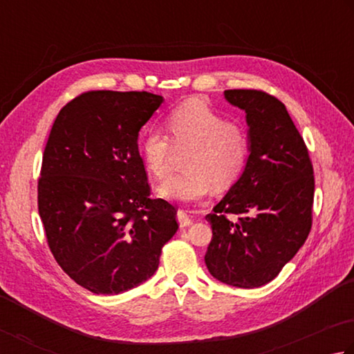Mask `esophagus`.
Here are the masks:
<instances>
[{"instance_id": "34e87169", "label": "esophagus", "mask_w": 354, "mask_h": 354, "mask_svg": "<svg viewBox=\"0 0 354 354\" xmlns=\"http://www.w3.org/2000/svg\"><path fill=\"white\" fill-rule=\"evenodd\" d=\"M178 221H179V226H181V227H187V226H190L192 223H194L192 216L183 209L178 210Z\"/></svg>"}]
</instances>
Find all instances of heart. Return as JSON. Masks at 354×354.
<instances>
[{
    "mask_svg": "<svg viewBox=\"0 0 354 354\" xmlns=\"http://www.w3.org/2000/svg\"><path fill=\"white\" fill-rule=\"evenodd\" d=\"M169 136L150 128L140 142V155L153 176L164 178L170 171L176 151L184 156V171L165 179L160 194L176 201H199L212 185L224 190L240 178L249 158V136L243 127L227 122L201 100L178 105L165 119Z\"/></svg>",
    "mask_w": 354,
    "mask_h": 354,
    "instance_id": "heart-1",
    "label": "heart"
}]
</instances>
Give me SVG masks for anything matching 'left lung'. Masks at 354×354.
<instances>
[{"instance_id": "obj_1", "label": "left lung", "mask_w": 354, "mask_h": 354, "mask_svg": "<svg viewBox=\"0 0 354 354\" xmlns=\"http://www.w3.org/2000/svg\"><path fill=\"white\" fill-rule=\"evenodd\" d=\"M224 97L246 111L250 155L241 178L205 215L214 235L204 260L223 283L259 288L277 277L311 232L314 170L304 138L275 95L227 89Z\"/></svg>"}]
</instances>
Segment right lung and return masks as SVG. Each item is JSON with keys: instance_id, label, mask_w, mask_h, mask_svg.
Wrapping results in <instances>:
<instances>
[{"instance_id": "obj_1", "label": "right lung", "mask_w": 354, "mask_h": 354, "mask_svg": "<svg viewBox=\"0 0 354 354\" xmlns=\"http://www.w3.org/2000/svg\"><path fill=\"white\" fill-rule=\"evenodd\" d=\"M162 97L86 91L62 108L38 178V214L55 261L94 294L149 280L179 227L176 207L151 198L139 130Z\"/></svg>"}]
</instances>
